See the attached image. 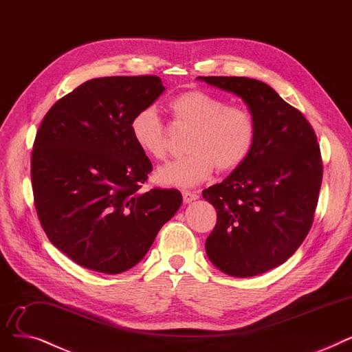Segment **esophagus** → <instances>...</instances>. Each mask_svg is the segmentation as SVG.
Wrapping results in <instances>:
<instances>
[{"label": "esophagus", "mask_w": 352, "mask_h": 352, "mask_svg": "<svg viewBox=\"0 0 352 352\" xmlns=\"http://www.w3.org/2000/svg\"><path fill=\"white\" fill-rule=\"evenodd\" d=\"M183 195V200H185V204H190L193 202V200L199 199V195L196 192H189V190H183L182 192Z\"/></svg>", "instance_id": "34e87169"}]
</instances>
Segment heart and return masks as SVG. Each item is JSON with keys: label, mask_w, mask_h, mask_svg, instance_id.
<instances>
[{"label": "heart", "mask_w": 352, "mask_h": 352, "mask_svg": "<svg viewBox=\"0 0 352 352\" xmlns=\"http://www.w3.org/2000/svg\"><path fill=\"white\" fill-rule=\"evenodd\" d=\"M175 120L192 127L188 156L159 167L156 180L164 186L190 188L213 172H230L249 156L256 138L252 114L204 90H189L169 103ZM130 136L140 152L153 160L166 157L169 143L155 107L139 110L130 122Z\"/></svg>", "instance_id": "obj_1"}]
</instances>
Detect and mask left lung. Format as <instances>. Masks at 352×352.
<instances>
[{
	"label": "left lung",
	"mask_w": 352,
	"mask_h": 352,
	"mask_svg": "<svg viewBox=\"0 0 352 352\" xmlns=\"http://www.w3.org/2000/svg\"><path fill=\"white\" fill-rule=\"evenodd\" d=\"M197 80L241 97L256 126L248 159L202 192L217 212L205 243L208 258L235 278L265 274L288 261L312 226L322 182L315 131L302 113L259 80Z\"/></svg>",
	"instance_id": "8db88e82"
}]
</instances>
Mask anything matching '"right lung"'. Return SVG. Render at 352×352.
I'll return each mask as SVG.
<instances>
[{"label":"right lung","mask_w":352,"mask_h":352,"mask_svg":"<svg viewBox=\"0 0 352 352\" xmlns=\"http://www.w3.org/2000/svg\"><path fill=\"white\" fill-rule=\"evenodd\" d=\"M163 91L157 76L93 78L60 98L37 131L31 182L40 223L87 270H130L182 205L176 189H140L152 163L130 136L133 116Z\"/></svg>","instance_id":"right-lung-1"}]
</instances>
